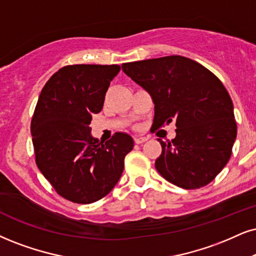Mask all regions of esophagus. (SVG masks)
<instances>
[{
    "label": "esophagus",
    "instance_id": "34e87169",
    "mask_svg": "<svg viewBox=\"0 0 256 256\" xmlns=\"http://www.w3.org/2000/svg\"><path fill=\"white\" fill-rule=\"evenodd\" d=\"M134 141H135V144H144V142H146L147 141V138H144V136H135L134 138Z\"/></svg>",
    "mask_w": 256,
    "mask_h": 256
}]
</instances>
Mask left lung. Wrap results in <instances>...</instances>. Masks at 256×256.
Listing matches in <instances>:
<instances>
[{
	"label": "left lung",
	"mask_w": 256,
	"mask_h": 256,
	"mask_svg": "<svg viewBox=\"0 0 256 256\" xmlns=\"http://www.w3.org/2000/svg\"><path fill=\"white\" fill-rule=\"evenodd\" d=\"M122 70L152 96V128L176 122L156 168L179 188H200L229 162L238 126L228 91L212 72L182 56L124 62Z\"/></svg>",
	"instance_id": "obj_1"
}]
</instances>
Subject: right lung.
<instances>
[{
	"mask_svg": "<svg viewBox=\"0 0 256 256\" xmlns=\"http://www.w3.org/2000/svg\"><path fill=\"white\" fill-rule=\"evenodd\" d=\"M118 65H68L50 78L30 123L36 162L56 194L90 204L106 197L121 178L130 135L115 133L106 142L91 136L94 114L103 108Z\"/></svg>",
	"mask_w": 256,
	"mask_h": 256,
	"instance_id": "add662e5",
	"label": "right lung"
}]
</instances>
